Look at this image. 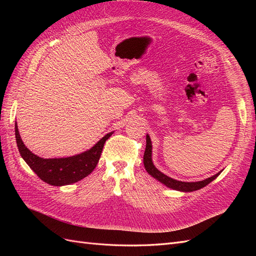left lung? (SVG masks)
<instances>
[{"instance_id":"obj_1","label":"left lung","mask_w":256,"mask_h":256,"mask_svg":"<svg viewBox=\"0 0 256 256\" xmlns=\"http://www.w3.org/2000/svg\"><path fill=\"white\" fill-rule=\"evenodd\" d=\"M152 147L150 138L148 134H146V148H145L144 157H143L145 170L147 171V173L152 175L154 178H156L158 182L166 184L168 188H171L173 190L182 191V192H192V191L198 190L200 188H204L205 186H207L209 182H212L214 180H216V178L218 177L221 173V172H219L212 177L206 178V180H204L194 182H180V180H173V178L168 177L162 172H160L159 170L154 166L152 160Z\"/></svg>"}]
</instances>
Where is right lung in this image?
<instances>
[{"instance_id":"add662e5","label":"right lung","mask_w":256,"mask_h":256,"mask_svg":"<svg viewBox=\"0 0 256 256\" xmlns=\"http://www.w3.org/2000/svg\"><path fill=\"white\" fill-rule=\"evenodd\" d=\"M14 134L19 152L28 166L42 180L52 186H65L83 180L96 168L106 141L113 132L106 134L90 150L67 158L44 159L33 154L23 144L17 122L14 124Z\"/></svg>"}]
</instances>
